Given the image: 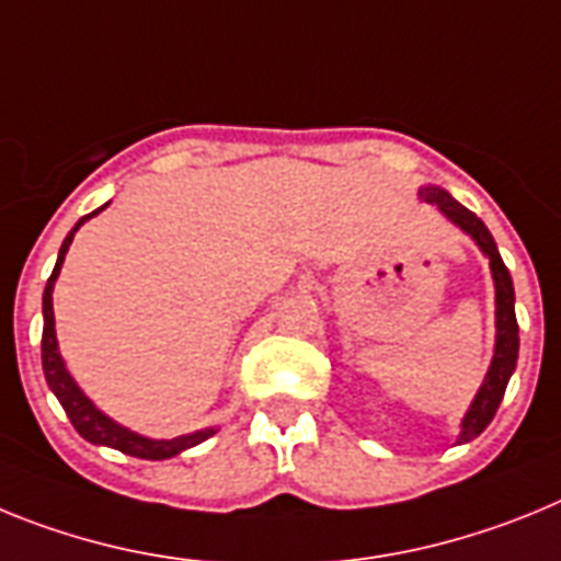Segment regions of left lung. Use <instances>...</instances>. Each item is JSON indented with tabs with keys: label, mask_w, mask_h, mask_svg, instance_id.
<instances>
[{
	"label": "left lung",
	"mask_w": 561,
	"mask_h": 561,
	"mask_svg": "<svg viewBox=\"0 0 561 561\" xmlns=\"http://www.w3.org/2000/svg\"><path fill=\"white\" fill-rule=\"evenodd\" d=\"M417 197L423 203H432V206L440 208L446 217H449L455 226H460L462 231L469 233L471 240L480 245V251L489 256L491 276H494V290H496V344H494V358H491V367L485 373V381L480 387V392L471 401L469 412L462 417L460 437L457 443L474 440L491 421H494L500 401L505 396V387H508V378L516 367V355H519V328H516V313H514V282H511L508 267H505L503 256L496 251L494 237L489 233L485 222L477 217L474 211H469L466 206H460L455 197H451L446 188L437 186H423L417 192Z\"/></svg>",
	"instance_id": "obj_1"
}]
</instances>
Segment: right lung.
Segmentation results:
<instances>
[{
  "instance_id": "1",
  "label": "right lung",
  "mask_w": 561,
  "mask_h": 561,
  "mask_svg": "<svg viewBox=\"0 0 561 561\" xmlns=\"http://www.w3.org/2000/svg\"><path fill=\"white\" fill-rule=\"evenodd\" d=\"M99 211L81 217V220L76 222V228L67 233L65 242H61V251H58L56 267H53L50 279H47L45 296H42V313H45V330H42V369H45L47 387L53 389V396H56L58 403L65 407L67 417H70V423L84 440L95 443V446H110V449H118L129 457H140V460H169V457L180 455V451H186L192 449V446H197V443L208 440V437L214 435V428H203V432H194V435L172 437V440H152V437L138 435L133 428L121 426V423H115L112 417H106L104 412L81 392V387H78V383L72 381V375L67 373L65 358L58 353L56 319H53V285H56L61 265H65V253L70 251V242L72 237H76V231Z\"/></svg>"
}]
</instances>
